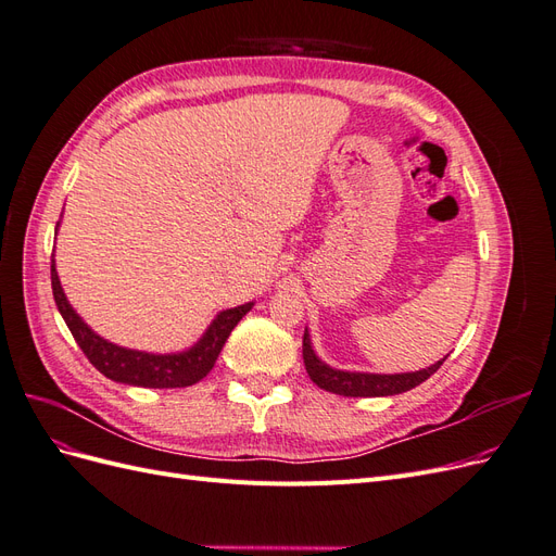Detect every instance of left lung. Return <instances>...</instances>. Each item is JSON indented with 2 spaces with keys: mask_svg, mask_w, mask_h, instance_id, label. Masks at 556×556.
Segmentation results:
<instances>
[{
  "mask_svg": "<svg viewBox=\"0 0 556 556\" xmlns=\"http://www.w3.org/2000/svg\"><path fill=\"white\" fill-rule=\"evenodd\" d=\"M441 362H435L422 371L415 374H394V376H380V374H350V371H339V368L327 366L323 359L315 355V350L311 345V333L308 329L304 331V364L311 380L319 387V390H327L331 394H341V396H392L408 392L419 382H425L429 376L439 371Z\"/></svg>",
  "mask_w": 556,
  "mask_h": 556,
  "instance_id": "8db88e82",
  "label": "left lung"
}]
</instances>
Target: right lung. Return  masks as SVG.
<instances>
[{
  "mask_svg": "<svg viewBox=\"0 0 556 556\" xmlns=\"http://www.w3.org/2000/svg\"><path fill=\"white\" fill-rule=\"evenodd\" d=\"M50 282H53V296L60 315L64 317V323L70 327L78 348L83 350V355L90 359L97 371L115 382H125L134 387H155V390L190 387L201 378H206L217 355H220L225 341L229 339L231 329L237 327L241 323V317L252 308V304H243L237 308L223 311L190 350L176 352V355H153V352L127 350L115 345L83 323L80 315L72 308V304L64 296L55 271V260L50 262Z\"/></svg>",
  "mask_w": 556,
  "mask_h": 556,
  "instance_id": "add662e5",
  "label": "right lung"
}]
</instances>
